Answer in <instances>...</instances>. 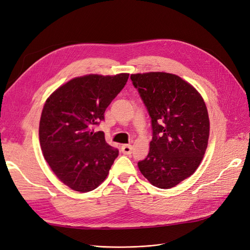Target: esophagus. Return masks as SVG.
Segmentation results:
<instances>
[{
  "instance_id": "obj_1",
  "label": "esophagus",
  "mask_w": 250,
  "mask_h": 250,
  "mask_svg": "<svg viewBox=\"0 0 250 250\" xmlns=\"http://www.w3.org/2000/svg\"><path fill=\"white\" fill-rule=\"evenodd\" d=\"M122 153L125 155H130L132 153V146L131 145H123L122 146Z\"/></svg>"
}]
</instances>
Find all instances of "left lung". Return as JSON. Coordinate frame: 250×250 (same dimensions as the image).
<instances>
[{"label":"left lung","instance_id":"8db88e82","mask_svg":"<svg viewBox=\"0 0 250 250\" xmlns=\"http://www.w3.org/2000/svg\"><path fill=\"white\" fill-rule=\"evenodd\" d=\"M132 84L151 117L150 151L137 166L149 182L162 189L190 177L208 146L207 107L190 83L167 72L137 73Z\"/></svg>","mask_w":250,"mask_h":250}]
</instances>
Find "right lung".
<instances>
[{
	"label": "right lung",
	"mask_w": 250,
	"mask_h": 250,
	"mask_svg": "<svg viewBox=\"0 0 250 250\" xmlns=\"http://www.w3.org/2000/svg\"><path fill=\"white\" fill-rule=\"evenodd\" d=\"M128 73L89 74L69 81L46 100L39 124V140L48 166L75 191L88 192L108 175L119 150L94 126L128 81Z\"/></svg>",
	"instance_id": "obj_1"
}]
</instances>
